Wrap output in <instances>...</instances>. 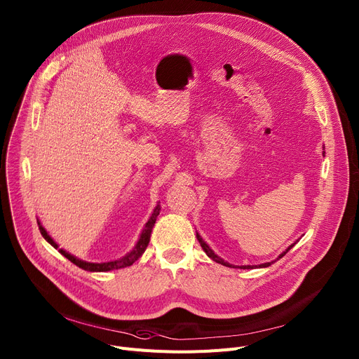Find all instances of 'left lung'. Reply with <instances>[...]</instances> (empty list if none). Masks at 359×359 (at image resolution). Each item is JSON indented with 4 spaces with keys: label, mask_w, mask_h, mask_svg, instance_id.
Segmentation results:
<instances>
[{
    "label": "left lung",
    "mask_w": 359,
    "mask_h": 359,
    "mask_svg": "<svg viewBox=\"0 0 359 359\" xmlns=\"http://www.w3.org/2000/svg\"><path fill=\"white\" fill-rule=\"evenodd\" d=\"M196 238H198V241H199V243H201V246H202V249L206 252V255L210 257V259H213L215 260V262H217V264H220V265H224V266H229V268H235L233 265H231V264H227V262H224V260L223 259H220L217 255H215V252L205 243V241L196 233ZM293 245H295V243H293ZM293 245H290L283 253H280L279 255V257H282V256H285L292 248H293ZM273 262H268V264H262V265H259V268H266V266H271ZM236 268H241V269H253V268H256V266H250V265H245V266H236Z\"/></svg>",
    "instance_id": "obj_1"
}]
</instances>
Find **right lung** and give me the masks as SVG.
<instances>
[{"instance_id": "obj_1", "label": "right lung", "mask_w": 359, "mask_h": 359, "mask_svg": "<svg viewBox=\"0 0 359 359\" xmlns=\"http://www.w3.org/2000/svg\"><path fill=\"white\" fill-rule=\"evenodd\" d=\"M158 213H160V205H157L156 209L153 210L151 217H150L149 222L146 223L144 229H143V232H142V235H140V239H139V242L136 243V246H135V249H133L132 252L127 253L126 256H123V257H120V259H117V260H113V262H104V264H90V262H84V260H80V259L74 257L73 255L67 253L66 250L58 249V245L48 236V233L46 232L44 227L41 226V223H40L39 220H37V222H39V229H40L43 238H44L51 246H54L55 249H58V252H60L62 256H66V257L70 260V262H73L74 265H77L79 268H81V269H84V271H90V272H107V271L121 269V268L133 265V264L136 262V260L143 255V252L146 250V248H147V245H149V242H150L151 229H153V226H154V223H156V217L158 216Z\"/></svg>"}]
</instances>
